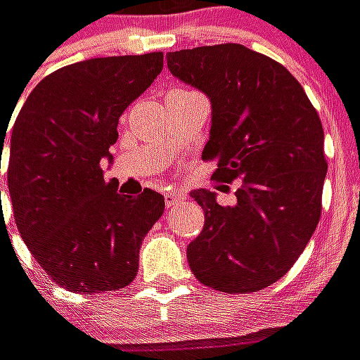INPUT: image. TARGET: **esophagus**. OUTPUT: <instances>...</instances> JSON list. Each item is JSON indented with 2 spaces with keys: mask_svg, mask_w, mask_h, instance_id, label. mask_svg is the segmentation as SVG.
<instances>
[{
  "mask_svg": "<svg viewBox=\"0 0 360 360\" xmlns=\"http://www.w3.org/2000/svg\"><path fill=\"white\" fill-rule=\"evenodd\" d=\"M164 198H166V206L173 207L185 200V194L177 193V191H166V193H164Z\"/></svg>",
  "mask_w": 360,
  "mask_h": 360,
  "instance_id": "1",
  "label": "esophagus"
}]
</instances>
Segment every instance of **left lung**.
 <instances>
[{"instance_id":"obj_1","label":"left lung","mask_w":360,"mask_h":360,"mask_svg":"<svg viewBox=\"0 0 360 360\" xmlns=\"http://www.w3.org/2000/svg\"><path fill=\"white\" fill-rule=\"evenodd\" d=\"M166 58L175 78L210 98L202 158L217 160L214 179L242 177L234 206H219L206 188L191 193L206 217L187 248L191 271L227 294L265 288L288 273L321 219L328 169L321 118L284 66L244 45H204Z\"/></svg>"}]
</instances>
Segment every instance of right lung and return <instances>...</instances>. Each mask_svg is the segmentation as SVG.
Returning <instances> with one entry per match:
<instances>
[{
    "instance_id": "1",
    "label": "right lung",
    "mask_w": 360,
    "mask_h": 360,
    "mask_svg": "<svg viewBox=\"0 0 360 360\" xmlns=\"http://www.w3.org/2000/svg\"><path fill=\"white\" fill-rule=\"evenodd\" d=\"M162 65V53H146L58 68L15 120L7 185L17 227L41 269L70 292L127 286L139 271L141 242L164 214L160 193L118 194L103 175L120 116ZM7 127L0 124V160Z\"/></svg>"
}]
</instances>
